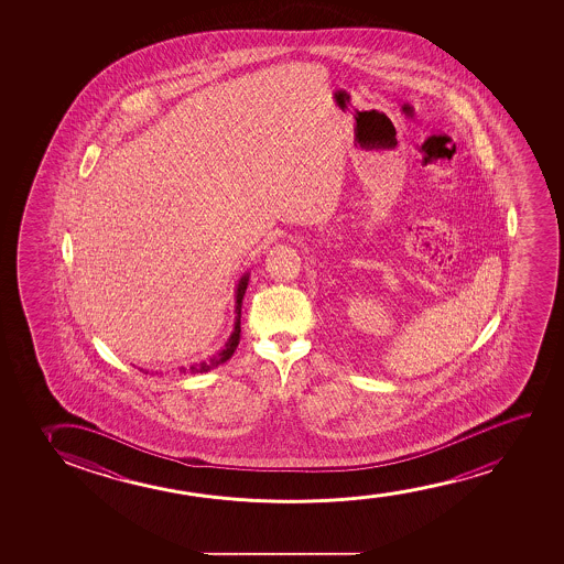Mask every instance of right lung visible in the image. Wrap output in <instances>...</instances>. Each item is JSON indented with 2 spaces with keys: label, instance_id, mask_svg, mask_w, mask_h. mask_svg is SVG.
<instances>
[{
  "label": "right lung",
  "instance_id": "1",
  "mask_svg": "<svg viewBox=\"0 0 564 564\" xmlns=\"http://www.w3.org/2000/svg\"><path fill=\"white\" fill-rule=\"evenodd\" d=\"M248 281H250V273L247 271V273L239 279L237 289H235V314H237V316H235V327H232V333L229 335L227 343H225V347L221 348V350H217L216 355L208 358V360L191 364L188 368H178V373H206V371L214 370V368L221 366V364L227 362V360L231 358L232 352L239 347L240 308H242V299H245V293H247ZM144 373H148V371H144Z\"/></svg>",
  "mask_w": 564,
  "mask_h": 564
}]
</instances>
